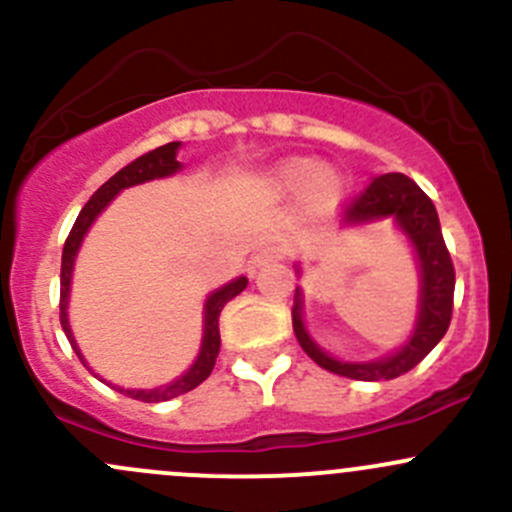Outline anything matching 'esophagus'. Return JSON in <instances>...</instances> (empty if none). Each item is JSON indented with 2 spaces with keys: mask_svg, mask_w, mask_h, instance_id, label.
I'll use <instances>...</instances> for the list:
<instances>
[{
  "mask_svg": "<svg viewBox=\"0 0 512 512\" xmlns=\"http://www.w3.org/2000/svg\"><path fill=\"white\" fill-rule=\"evenodd\" d=\"M282 257H285V250H282V247H275V245L262 247V250H257L255 255H252L250 272H257V270H260V267L272 265V262H280Z\"/></svg>",
  "mask_w": 512,
  "mask_h": 512,
  "instance_id": "obj_1",
  "label": "esophagus"
}]
</instances>
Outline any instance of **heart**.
Returning <instances> with one entry per match:
<instances>
[{"mask_svg": "<svg viewBox=\"0 0 512 512\" xmlns=\"http://www.w3.org/2000/svg\"><path fill=\"white\" fill-rule=\"evenodd\" d=\"M347 178L337 168L319 165L309 156H294L277 163L262 178V193L272 200L299 198L309 215H324L342 200Z\"/></svg>", "mask_w": 512, "mask_h": 512, "instance_id": "obj_1", "label": "heart"}]
</instances>
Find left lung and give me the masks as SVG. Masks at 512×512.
I'll list each match as a JSON object with an SVG mask.
<instances>
[{
  "mask_svg": "<svg viewBox=\"0 0 512 512\" xmlns=\"http://www.w3.org/2000/svg\"><path fill=\"white\" fill-rule=\"evenodd\" d=\"M381 220H391L399 227L414 252L418 267L416 322L401 347L386 356L366 361L337 359L327 349L319 347L317 339L309 334L304 324V292L299 287L294 289L292 327L299 347L322 369L356 381H389L414 369L418 361L441 342L453 312L456 272H453L451 255L443 242L441 223H438L436 205L431 203V198L404 173L376 175L369 188L347 208L342 227L349 230V227H364L381 223ZM294 270H297V277H302L299 262H294Z\"/></svg>",
  "mask_w": 512,
  "mask_h": 512,
  "instance_id": "8db88e82",
  "label": "left lung"
}]
</instances>
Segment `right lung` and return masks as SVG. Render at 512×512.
<instances>
[{
	"mask_svg": "<svg viewBox=\"0 0 512 512\" xmlns=\"http://www.w3.org/2000/svg\"><path fill=\"white\" fill-rule=\"evenodd\" d=\"M180 146H183L180 141L165 143V146L146 153V156L136 158L133 163H128L126 168L118 170L113 178H108L106 183L91 195V200L84 205V210H81L79 218H76L74 227H71L69 237H66L64 255H61V329H64L66 339H69V344L74 347V352L81 359V364H84L91 374H94V369H91L89 361H86L84 354H81L69 324L71 280H74V265H76V255H79L81 250V242H84V237L89 235L91 225L96 223L98 215L113 203V198H116L118 193H123L126 188H133V185L151 183V180L170 178V175L180 173V170H183V163L178 160ZM245 287H247V277H235V280H230L227 285L218 287L215 292L208 294V299H205L203 304V339H200V352L195 356L193 364H190L178 379L168 381V384L163 386H156V389H126V386H113L108 384V381L106 384L113 386L116 391H121V394L131 396V399L146 401V404H158V401H168V399H175V396L193 391L195 386H200L205 379H208L210 371H213L215 366V359H218L220 354V327H218L220 312H223L225 304L230 302L232 297H237Z\"/></svg>",
	"mask_w": 512,
	"mask_h": 512,
	"instance_id": "add662e5",
	"label": "right lung"
}]
</instances>
